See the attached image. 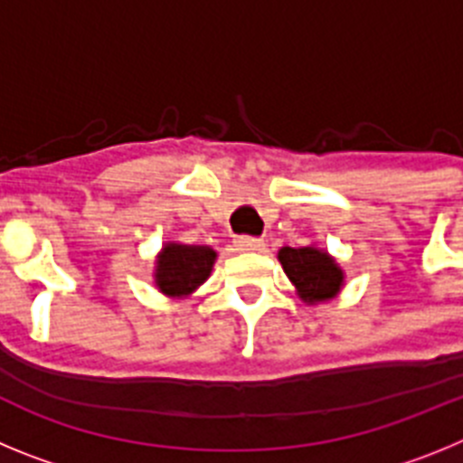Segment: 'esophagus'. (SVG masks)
Wrapping results in <instances>:
<instances>
[{
	"instance_id": "obj_1",
	"label": "esophagus",
	"mask_w": 463,
	"mask_h": 463,
	"mask_svg": "<svg viewBox=\"0 0 463 463\" xmlns=\"http://www.w3.org/2000/svg\"><path fill=\"white\" fill-rule=\"evenodd\" d=\"M236 250L241 252H261L264 250V241L261 239H255V236H239V239L234 241Z\"/></svg>"
}]
</instances>
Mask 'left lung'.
<instances>
[{"label": "left lung", "instance_id": "1", "mask_svg": "<svg viewBox=\"0 0 463 463\" xmlns=\"http://www.w3.org/2000/svg\"><path fill=\"white\" fill-rule=\"evenodd\" d=\"M278 260L306 304L329 301L341 292L343 271L326 250H320L315 245L282 248L278 252Z\"/></svg>", "mask_w": 463, "mask_h": 463}]
</instances>
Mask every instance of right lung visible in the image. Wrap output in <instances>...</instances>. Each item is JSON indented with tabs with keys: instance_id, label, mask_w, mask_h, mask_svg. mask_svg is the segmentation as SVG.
I'll return each instance as SVG.
<instances>
[{
	"instance_id": "add662e5",
	"label": "right lung",
	"mask_w": 463,
	"mask_h": 463,
	"mask_svg": "<svg viewBox=\"0 0 463 463\" xmlns=\"http://www.w3.org/2000/svg\"><path fill=\"white\" fill-rule=\"evenodd\" d=\"M215 257L218 252L208 245L166 243L155 261V285L166 297H187L208 280Z\"/></svg>"
}]
</instances>
